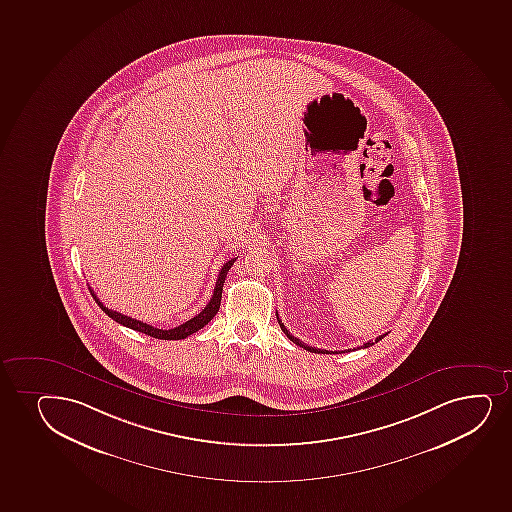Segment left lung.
<instances>
[{
	"label": "left lung",
	"mask_w": 512,
	"mask_h": 512,
	"mask_svg": "<svg viewBox=\"0 0 512 512\" xmlns=\"http://www.w3.org/2000/svg\"><path fill=\"white\" fill-rule=\"evenodd\" d=\"M277 319H278V324H280V328H282L283 333H285V335L288 336V340L294 341L295 345H299V347L306 348L307 352L329 353L328 350H321V348H312V347H309V345H306V343H302V341H300L299 338H295L294 335H290V331H288V329L285 328V324H283L282 321H280V318H278V314H277ZM384 336H386V335L377 336L376 341H367V343H364V347H360V348L372 347V345H374V343H377V341L382 340V338H384Z\"/></svg>",
	"instance_id": "8db88e82"
}]
</instances>
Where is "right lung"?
Masks as SVG:
<instances>
[{
    "instance_id": "add662e5",
    "label": "right lung",
    "mask_w": 512,
    "mask_h": 512,
    "mask_svg": "<svg viewBox=\"0 0 512 512\" xmlns=\"http://www.w3.org/2000/svg\"><path fill=\"white\" fill-rule=\"evenodd\" d=\"M234 261L235 258L229 259V261L222 266V270L218 273L215 288H213L212 299H210V302L206 304L205 309H203L200 314H196L194 318L186 321V323L172 329L153 328V326L143 323V321H138V319L130 318V316H124L121 312L107 309V307L97 299V295L94 294V290H90V294H92L95 302L99 304L100 309L106 312L109 318L114 319L116 323L123 324L126 328L135 329V331H140L143 335L152 336V338H159V340H184V338H188L189 335H193V333H196L198 329L203 328V326H206V324L210 323V321L215 318V314H217L218 309H220V300H222V290H224L225 278H227L230 266L234 265Z\"/></svg>"
}]
</instances>
